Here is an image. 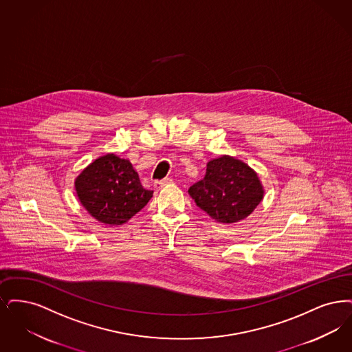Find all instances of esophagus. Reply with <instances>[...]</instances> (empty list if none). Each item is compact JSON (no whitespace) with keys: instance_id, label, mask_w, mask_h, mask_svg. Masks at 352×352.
I'll return each instance as SVG.
<instances>
[{"instance_id":"esophagus-1","label":"esophagus","mask_w":352,"mask_h":352,"mask_svg":"<svg viewBox=\"0 0 352 352\" xmlns=\"http://www.w3.org/2000/svg\"><path fill=\"white\" fill-rule=\"evenodd\" d=\"M172 183H173V180H172V179L166 177V179H163V180H157V182H155L153 185H155V188H156V189H160V188H163V186H166V185H168V184Z\"/></svg>"}]
</instances>
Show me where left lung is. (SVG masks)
Here are the masks:
<instances>
[{"label": "left lung", "mask_w": 352, "mask_h": 352, "mask_svg": "<svg viewBox=\"0 0 352 352\" xmlns=\"http://www.w3.org/2000/svg\"><path fill=\"white\" fill-rule=\"evenodd\" d=\"M188 193L196 205L219 223H235L251 214L264 196L256 172L229 155L213 159L202 180Z\"/></svg>", "instance_id": "left-lung-1"}]
</instances>
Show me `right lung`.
Returning a JSON list of instances; mask_svg holds the SVG:
<instances>
[{
	"instance_id": "obj_1",
	"label": "right lung",
	"mask_w": 352,
	"mask_h": 352,
	"mask_svg": "<svg viewBox=\"0 0 352 352\" xmlns=\"http://www.w3.org/2000/svg\"><path fill=\"white\" fill-rule=\"evenodd\" d=\"M77 197L97 221L118 226L140 212L153 190L142 186L133 164L114 153L100 156L75 182Z\"/></svg>"
}]
</instances>
